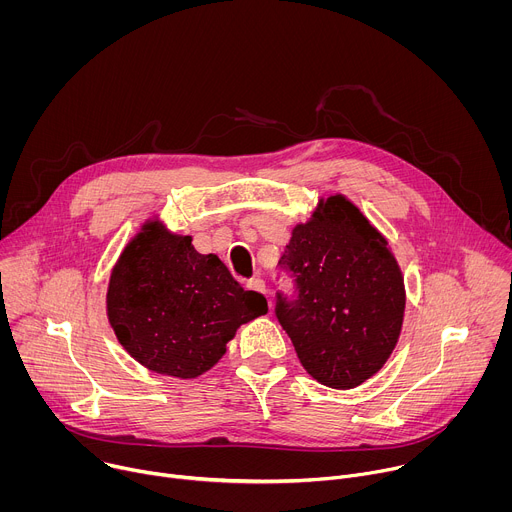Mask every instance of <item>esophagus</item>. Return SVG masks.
Listing matches in <instances>:
<instances>
[{
	"instance_id": "esophagus-1",
	"label": "esophagus",
	"mask_w": 512,
	"mask_h": 512,
	"mask_svg": "<svg viewBox=\"0 0 512 512\" xmlns=\"http://www.w3.org/2000/svg\"><path fill=\"white\" fill-rule=\"evenodd\" d=\"M247 289H253V291H257V294H265V281L261 277H251V279H247ZM269 308H271V304H269Z\"/></svg>"
}]
</instances>
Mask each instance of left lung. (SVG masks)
I'll use <instances>...</instances> for the list:
<instances>
[{
    "label": "left lung",
    "instance_id": "1",
    "mask_svg": "<svg viewBox=\"0 0 512 512\" xmlns=\"http://www.w3.org/2000/svg\"><path fill=\"white\" fill-rule=\"evenodd\" d=\"M281 269L298 296L277 294L275 316L302 367L332 389H354L383 369L403 326L405 285L387 239L342 194L320 200L291 231Z\"/></svg>",
    "mask_w": 512,
    "mask_h": 512
}]
</instances>
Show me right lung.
<instances>
[{
  "label": "right lung",
  "instance_id": "1",
  "mask_svg": "<svg viewBox=\"0 0 512 512\" xmlns=\"http://www.w3.org/2000/svg\"><path fill=\"white\" fill-rule=\"evenodd\" d=\"M267 314L216 255L192 237L145 223L115 263L107 316L121 346L145 369L194 379L221 360L241 324Z\"/></svg>",
  "mask_w": 512,
  "mask_h": 512
}]
</instances>
